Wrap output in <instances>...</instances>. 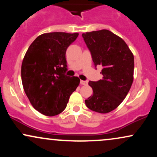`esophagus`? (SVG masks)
<instances>
[{
  "mask_svg": "<svg viewBox=\"0 0 157 157\" xmlns=\"http://www.w3.org/2000/svg\"><path fill=\"white\" fill-rule=\"evenodd\" d=\"M80 84L84 85V86H86V85L88 84V81L87 80H80Z\"/></svg>",
  "mask_w": 157,
  "mask_h": 157,
  "instance_id": "obj_1",
  "label": "esophagus"
}]
</instances>
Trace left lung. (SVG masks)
Segmentation results:
<instances>
[{
    "label": "left lung",
    "instance_id": "8db88e82",
    "mask_svg": "<svg viewBox=\"0 0 157 157\" xmlns=\"http://www.w3.org/2000/svg\"><path fill=\"white\" fill-rule=\"evenodd\" d=\"M95 67L102 66V79L89 81L93 95L85 100L91 111L106 113L117 108L130 90L134 80V60L125 41L107 29L82 35Z\"/></svg>",
    "mask_w": 157,
    "mask_h": 157
}]
</instances>
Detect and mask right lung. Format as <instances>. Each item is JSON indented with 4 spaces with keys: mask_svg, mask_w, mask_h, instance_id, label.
I'll use <instances>...</instances> for the list:
<instances>
[{
    "mask_svg": "<svg viewBox=\"0 0 157 157\" xmlns=\"http://www.w3.org/2000/svg\"><path fill=\"white\" fill-rule=\"evenodd\" d=\"M78 33L51 32L38 36L27 50L21 66V79L27 97L42 114L52 117L66 109L80 84L77 77L65 75L66 52Z\"/></svg>",
    "mask_w": 157,
    "mask_h": 157,
    "instance_id": "add662e5",
    "label": "right lung"
}]
</instances>
